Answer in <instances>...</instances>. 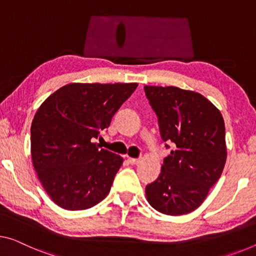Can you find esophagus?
<instances>
[{
  "label": "esophagus",
  "instance_id": "esophagus-1",
  "mask_svg": "<svg viewBox=\"0 0 256 256\" xmlns=\"http://www.w3.org/2000/svg\"><path fill=\"white\" fill-rule=\"evenodd\" d=\"M128 161H129V164H140V158H128Z\"/></svg>",
  "mask_w": 256,
  "mask_h": 256
}]
</instances>
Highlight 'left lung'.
Here are the masks:
<instances>
[{"label": "left lung", "instance_id": "1", "mask_svg": "<svg viewBox=\"0 0 256 256\" xmlns=\"http://www.w3.org/2000/svg\"><path fill=\"white\" fill-rule=\"evenodd\" d=\"M144 92L158 116L161 138L174 144L159 178L145 188L148 202L162 214H188L221 178L226 160L223 116L198 92L156 86H145Z\"/></svg>", "mask_w": 256, "mask_h": 256}]
</instances>
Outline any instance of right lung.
Returning a JSON list of instances; mask_svg holds the SVG:
<instances>
[{"label":"right lung","instance_id":"add662e5","mask_svg":"<svg viewBox=\"0 0 256 256\" xmlns=\"http://www.w3.org/2000/svg\"><path fill=\"white\" fill-rule=\"evenodd\" d=\"M137 84H70L44 100L30 127V153L46 194L68 210H87L111 190L122 158L92 140Z\"/></svg>","mask_w":256,"mask_h":256}]
</instances>
